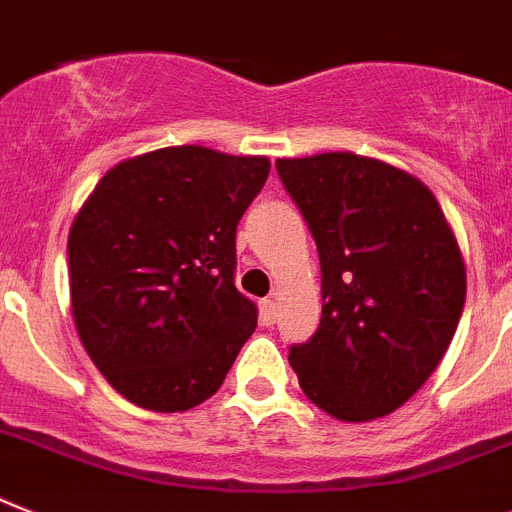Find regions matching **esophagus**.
<instances>
[{
    "mask_svg": "<svg viewBox=\"0 0 512 512\" xmlns=\"http://www.w3.org/2000/svg\"><path fill=\"white\" fill-rule=\"evenodd\" d=\"M278 317V307L273 299H263L260 302V320H263V325H273Z\"/></svg>",
    "mask_w": 512,
    "mask_h": 512,
    "instance_id": "obj_1",
    "label": "esophagus"
}]
</instances>
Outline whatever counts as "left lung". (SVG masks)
I'll use <instances>...</instances> for the list:
<instances>
[{
    "instance_id": "8db88e82",
    "label": "left lung",
    "mask_w": 512,
    "mask_h": 512,
    "mask_svg": "<svg viewBox=\"0 0 512 512\" xmlns=\"http://www.w3.org/2000/svg\"><path fill=\"white\" fill-rule=\"evenodd\" d=\"M283 190L317 244L320 328L294 343L304 395L343 422L406 403L448 351L466 302L461 249L435 195L354 153L278 158Z\"/></svg>"
}]
</instances>
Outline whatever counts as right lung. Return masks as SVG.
I'll list each match as a JSON object with an SVG mask.
<instances>
[{"label": "right lung", "instance_id": "right-lung-1", "mask_svg": "<svg viewBox=\"0 0 512 512\" xmlns=\"http://www.w3.org/2000/svg\"><path fill=\"white\" fill-rule=\"evenodd\" d=\"M268 174L263 156L163 148L114 166L77 213L67 242L77 333L140 409L203 403L255 333V304L234 283L236 226Z\"/></svg>", "mask_w": 512, "mask_h": 512}]
</instances>
